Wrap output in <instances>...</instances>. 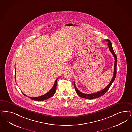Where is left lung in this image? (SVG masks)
Wrapping results in <instances>:
<instances>
[{
  "label": "left lung",
  "instance_id": "obj_1",
  "mask_svg": "<svg viewBox=\"0 0 132 132\" xmlns=\"http://www.w3.org/2000/svg\"><path fill=\"white\" fill-rule=\"evenodd\" d=\"M106 41L108 42V46L109 47V50L110 51L111 53L112 54V55H113L114 57V73L113 75V77L111 80V81L108 84V85L106 87V88H105L104 89H103L102 90L100 91V92H97L96 93H94L93 94H84L82 93L81 92L79 91L77 87L75 85V82H74V86H75V91L76 92V93H77V95L79 96H80L81 97L84 98H86V99H89V100H92V99H95L96 98H98L100 96H101L103 95H104L107 92V91L109 90V88L110 86H111L112 84L113 83V82H114V80H115V78L116 77V73H117V57L116 54L114 53V50L113 49L112 47V43L111 42V41L107 39L106 40Z\"/></svg>",
  "mask_w": 132,
  "mask_h": 132
}]
</instances>
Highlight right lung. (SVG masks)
Here are the masks:
<instances>
[{"label":"right lung","mask_w":132,"mask_h":132,"mask_svg":"<svg viewBox=\"0 0 132 132\" xmlns=\"http://www.w3.org/2000/svg\"><path fill=\"white\" fill-rule=\"evenodd\" d=\"M16 73V72H15ZM57 79H56V80H55V83L54 84V86L52 87V88L51 89L50 91H49L48 93H47L45 94H44V95L38 96V97H29L31 99H32V100H36V101H42V100H47L48 98H49L50 97H52L53 96L55 95V91L56 90V84H57ZM23 95L25 96H27L26 95H25L23 92H22Z\"/></svg>","instance_id":"right-lung-1"}]
</instances>
